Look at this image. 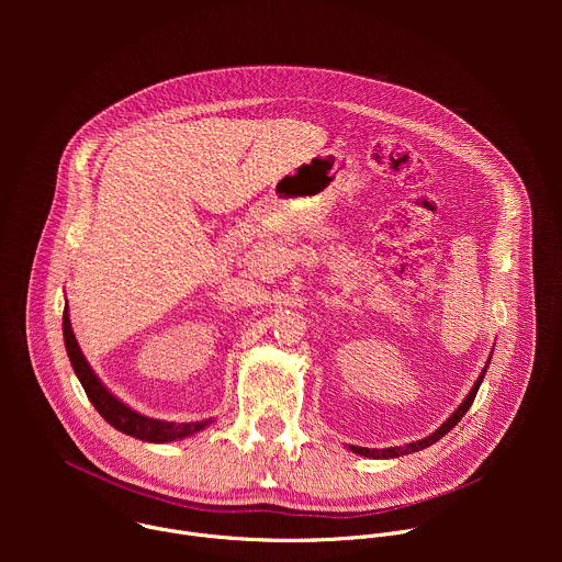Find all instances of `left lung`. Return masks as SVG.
Segmentation results:
<instances>
[{"label":"left lung","mask_w":562,"mask_h":562,"mask_svg":"<svg viewBox=\"0 0 562 562\" xmlns=\"http://www.w3.org/2000/svg\"><path fill=\"white\" fill-rule=\"evenodd\" d=\"M492 360V358H490ZM490 360H487V367H490ZM487 367L480 371V375H477V380L473 382V386H471V391L464 395V400L460 403V407L431 434V436H427V438H423V440H416V442H409V445H405V447H386V449H367V447H356V445H349V451H353V453H358V456H364V458H373V460H389V458H397V456H407V453H414V451H420V449H427V447H431L434 442H438L447 431H451L460 420H462V416L467 414V409L471 407V403H473V397H475V393H477V389H480V384H483V378H485V373H487Z\"/></svg>","instance_id":"obj_1"}]
</instances>
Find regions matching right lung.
<instances>
[{"instance_id":"right-lung-1","label":"right lung","mask_w":562,"mask_h":562,"mask_svg":"<svg viewBox=\"0 0 562 562\" xmlns=\"http://www.w3.org/2000/svg\"><path fill=\"white\" fill-rule=\"evenodd\" d=\"M61 329H64V345H66V353L70 358L72 371L77 375V380L82 382L91 405L100 412V416L115 427L117 431L133 436L137 440L144 442H173V440H182L189 436H195L198 431L206 429L213 418L200 420V423H171V420H157V418H148L135 409H131L128 405H124L117 395H113L106 384L98 378V373L91 369L89 360L85 358L82 349H79L72 327H70V317H68V304L64 306V317H61Z\"/></svg>"}]
</instances>
